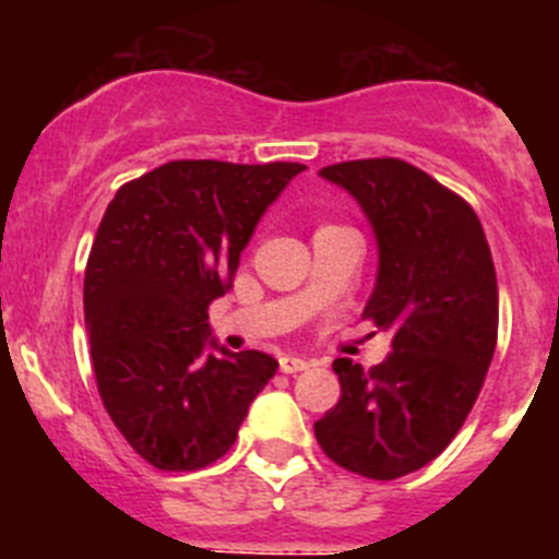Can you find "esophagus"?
<instances>
[{"label":"esophagus","mask_w":559,"mask_h":559,"mask_svg":"<svg viewBox=\"0 0 559 559\" xmlns=\"http://www.w3.org/2000/svg\"><path fill=\"white\" fill-rule=\"evenodd\" d=\"M309 367V361L307 358H298V356H285V358H280V369L285 374H296V372H301V369H307Z\"/></svg>","instance_id":"obj_1"}]
</instances>
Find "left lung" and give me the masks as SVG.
Segmentation results:
<instances>
[{"label": "left lung", "instance_id": "left-lung-1", "mask_svg": "<svg viewBox=\"0 0 559 559\" xmlns=\"http://www.w3.org/2000/svg\"><path fill=\"white\" fill-rule=\"evenodd\" d=\"M361 206L378 277L361 318L391 334L383 364L336 358L342 396L314 438L329 460L394 480L443 454L473 411L497 345V277L473 209L405 159L320 170Z\"/></svg>", "mask_w": 559, "mask_h": 559}]
</instances>
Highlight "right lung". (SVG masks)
Returning a JSON list of instances; mask_svg holds the SVG:
<instances>
[{
    "mask_svg": "<svg viewBox=\"0 0 559 559\" xmlns=\"http://www.w3.org/2000/svg\"><path fill=\"white\" fill-rule=\"evenodd\" d=\"M304 165L176 159L119 187L86 263L84 314L99 396L157 469L228 454L280 364L230 353L209 304L234 287L258 223Z\"/></svg>",
    "mask_w": 559,
    "mask_h": 559,
    "instance_id": "right-lung-1",
    "label": "right lung"
}]
</instances>
